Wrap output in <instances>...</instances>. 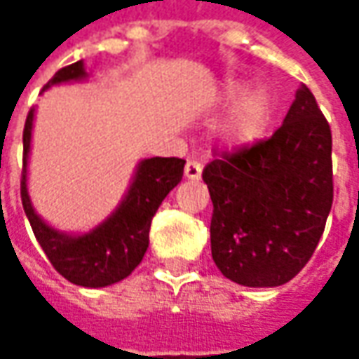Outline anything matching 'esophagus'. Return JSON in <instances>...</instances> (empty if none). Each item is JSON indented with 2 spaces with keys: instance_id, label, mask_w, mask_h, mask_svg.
I'll return each instance as SVG.
<instances>
[{
  "instance_id": "esophagus-1",
  "label": "esophagus",
  "mask_w": 359,
  "mask_h": 359,
  "mask_svg": "<svg viewBox=\"0 0 359 359\" xmlns=\"http://www.w3.org/2000/svg\"><path fill=\"white\" fill-rule=\"evenodd\" d=\"M184 175H186L187 180H191V182H198V180L201 177L200 161H187L186 170H184Z\"/></svg>"
}]
</instances>
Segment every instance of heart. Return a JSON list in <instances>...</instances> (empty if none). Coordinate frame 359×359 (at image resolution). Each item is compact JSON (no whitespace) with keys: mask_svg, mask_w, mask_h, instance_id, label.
Masks as SVG:
<instances>
[{"mask_svg":"<svg viewBox=\"0 0 359 359\" xmlns=\"http://www.w3.org/2000/svg\"><path fill=\"white\" fill-rule=\"evenodd\" d=\"M224 104L233 102L222 123V140L228 145H250L259 142L276 114V97L266 86L243 88L241 81H229L222 93Z\"/></svg>","mask_w":359,"mask_h":359,"instance_id":"obj_1","label":"heart"}]
</instances>
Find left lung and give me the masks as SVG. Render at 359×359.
Segmentation results:
<instances>
[{"mask_svg": "<svg viewBox=\"0 0 359 359\" xmlns=\"http://www.w3.org/2000/svg\"><path fill=\"white\" fill-rule=\"evenodd\" d=\"M214 203L212 257L231 282L276 287L310 262L334 201L332 131L306 86L269 140L201 173Z\"/></svg>", "mask_w": 359, "mask_h": 359, "instance_id": "left-lung-1", "label": "left lung"}]
</instances>
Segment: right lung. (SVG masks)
<instances>
[{"label":"right lung","mask_w":359,"mask_h":359,"mask_svg":"<svg viewBox=\"0 0 359 359\" xmlns=\"http://www.w3.org/2000/svg\"><path fill=\"white\" fill-rule=\"evenodd\" d=\"M81 62L62 67L48 81L43 91L57 83L88 79ZM35 109H29L23 128V172H21V203L32 224L35 238L46 252L51 266L65 280L83 287H105L121 282L144 259L149 245V226L161 201L182 182L184 159L147 158L135 168L128 194L100 226L86 233H67L51 228L35 214L27 191V159L32 151V130Z\"/></svg>","instance_id":"add662e5"}]
</instances>
